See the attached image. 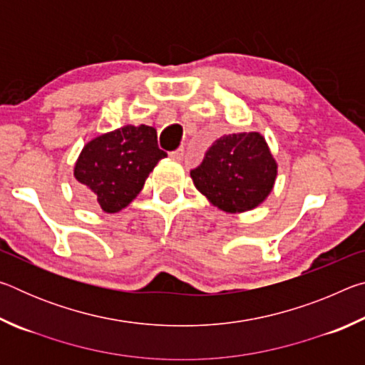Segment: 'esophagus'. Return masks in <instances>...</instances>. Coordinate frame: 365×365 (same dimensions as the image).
Returning a JSON list of instances; mask_svg holds the SVG:
<instances>
[{
	"label": "esophagus",
	"mask_w": 365,
	"mask_h": 365,
	"mask_svg": "<svg viewBox=\"0 0 365 365\" xmlns=\"http://www.w3.org/2000/svg\"><path fill=\"white\" fill-rule=\"evenodd\" d=\"M183 153H185L183 148H178V150H175V151H170L169 156L174 159V160H182L183 159Z\"/></svg>",
	"instance_id": "esophagus-1"
}]
</instances>
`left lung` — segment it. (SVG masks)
Instances as JSON below:
<instances>
[{"mask_svg":"<svg viewBox=\"0 0 365 365\" xmlns=\"http://www.w3.org/2000/svg\"><path fill=\"white\" fill-rule=\"evenodd\" d=\"M190 175L214 206L225 212H245L269 196L277 163L262 135L232 133L215 140Z\"/></svg>","mask_w":365,"mask_h":365,"instance_id":"left-lung-1","label":"left lung"}]
</instances>
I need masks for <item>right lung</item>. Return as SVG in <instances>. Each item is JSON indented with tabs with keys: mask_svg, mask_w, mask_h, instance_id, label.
Returning a JSON list of instances; mask_svg holds the SVG:
<instances>
[{
	"mask_svg": "<svg viewBox=\"0 0 365 365\" xmlns=\"http://www.w3.org/2000/svg\"><path fill=\"white\" fill-rule=\"evenodd\" d=\"M165 156L158 146L156 128L125 125L88 141L73 177L91 205L114 214L137 197L150 172Z\"/></svg>",
	"mask_w": 365,
	"mask_h": 365,
	"instance_id": "add662e5",
	"label": "right lung"
}]
</instances>
